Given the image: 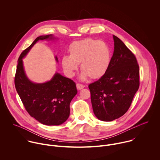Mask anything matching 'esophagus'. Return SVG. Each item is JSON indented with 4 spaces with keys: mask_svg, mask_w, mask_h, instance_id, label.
Masks as SVG:
<instances>
[{
    "mask_svg": "<svg viewBox=\"0 0 160 160\" xmlns=\"http://www.w3.org/2000/svg\"><path fill=\"white\" fill-rule=\"evenodd\" d=\"M85 87V85H82V84H80V83H77V88L78 90H81L82 88H83Z\"/></svg>",
    "mask_w": 160,
    "mask_h": 160,
    "instance_id": "1",
    "label": "esophagus"
}]
</instances>
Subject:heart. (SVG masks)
Listing matches in <instances>:
<instances>
[{
  "label": "heart",
  "instance_id": "b5f03b06",
  "mask_svg": "<svg viewBox=\"0 0 160 160\" xmlns=\"http://www.w3.org/2000/svg\"><path fill=\"white\" fill-rule=\"evenodd\" d=\"M111 62V51L108 45L101 40L85 38L74 42L69 49V57L64 56L61 60L64 70L73 77L80 63L83 72L81 79L88 77L92 79L102 77L108 71Z\"/></svg>",
  "mask_w": 160,
  "mask_h": 160
}]
</instances>
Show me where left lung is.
<instances>
[{
	"label": "left lung",
	"mask_w": 160,
	"mask_h": 160,
	"mask_svg": "<svg viewBox=\"0 0 160 160\" xmlns=\"http://www.w3.org/2000/svg\"><path fill=\"white\" fill-rule=\"evenodd\" d=\"M114 52L106 73L88 85L93 111L104 122L117 119L128 111L139 87V66L132 52L113 35Z\"/></svg>",
	"instance_id": "1"
}]
</instances>
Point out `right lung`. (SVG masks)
Segmentation results:
<instances>
[{"label":"right lung","mask_w":160,"mask_h":160,"mask_svg":"<svg viewBox=\"0 0 160 160\" xmlns=\"http://www.w3.org/2000/svg\"><path fill=\"white\" fill-rule=\"evenodd\" d=\"M53 38L52 35L37 37L19 57L14 77L17 92L29 115L46 125H59L70 116V104L77 94L75 83L71 79L56 73L51 80L34 83L27 77L22 66L24 58L40 40ZM56 59L58 61L57 57Z\"/></svg>","instance_id":"1"}]
</instances>
